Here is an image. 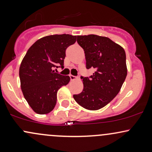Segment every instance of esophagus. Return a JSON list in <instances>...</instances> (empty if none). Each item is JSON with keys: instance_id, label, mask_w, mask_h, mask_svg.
Segmentation results:
<instances>
[{"instance_id": "obj_1", "label": "esophagus", "mask_w": 152, "mask_h": 152, "mask_svg": "<svg viewBox=\"0 0 152 152\" xmlns=\"http://www.w3.org/2000/svg\"><path fill=\"white\" fill-rule=\"evenodd\" d=\"M70 79H71V81H75V80L76 79V78H77V77H76V76H73V75H70Z\"/></svg>"}]
</instances>
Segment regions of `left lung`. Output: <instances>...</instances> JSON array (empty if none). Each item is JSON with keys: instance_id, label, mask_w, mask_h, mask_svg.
<instances>
[{"instance_id": "1", "label": "left lung", "mask_w": 152, "mask_h": 152, "mask_svg": "<svg viewBox=\"0 0 152 152\" xmlns=\"http://www.w3.org/2000/svg\"><path fill=\"white\" fill-rule=\"evenodd\" d=\"M77 42L85 53L86 69L94 68L90 78L81 77L83 89L74 95L84 109L99 110L107 105L121 90L127 75L126 53L121 46L104 36H78Z\"/></svg>"}]
</instances>
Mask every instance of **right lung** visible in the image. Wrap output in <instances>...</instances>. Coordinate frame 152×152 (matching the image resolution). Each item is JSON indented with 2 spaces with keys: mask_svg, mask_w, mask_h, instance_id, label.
<instances>
[{
  "mask_svg": "<svg viewBox=\"0 0 152 152\" xmlns=\"http://www.w3.org/2000/svg\"><path fill=\"white\" fill-rule=\"evenodd\" d=\"M76 41V36L50 35L36 41L28 50L19 69L24 98L36 113L46 114L55 107L57 91L70 81L69 76L55 72L64 68L66 50Z\"/></svg>",
  "mask_w": 152,
  "mask_h": 152,
  "instance_id": "obj_1",
  "label": "right lung"
}]
</instances>
